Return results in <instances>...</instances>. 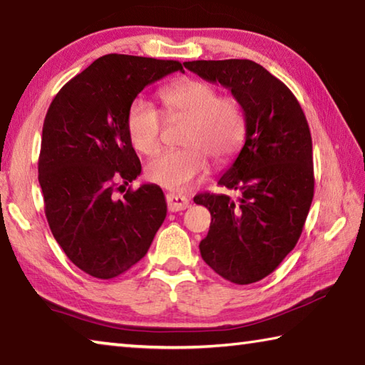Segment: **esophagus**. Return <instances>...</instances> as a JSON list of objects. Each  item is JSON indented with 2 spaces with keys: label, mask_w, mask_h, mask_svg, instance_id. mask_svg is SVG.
I'll return each mask as SVG.
<instances>
[{
  "label": "esophagus",
  "mask_w": 365,
  "mask_h": 365,
  "mask_svg": "<svg viewBox=\"0 0 365 365\" xmlns=\"http://www.w3.org/2000/svg\"><path fill=\"white\" fill-rule=\"evenodd\" d=\"M166 203L170 212H181L189 207V199L182 194H166Z\"/></svg>",
  "instance_id": "obj_1"
}]
</instances>
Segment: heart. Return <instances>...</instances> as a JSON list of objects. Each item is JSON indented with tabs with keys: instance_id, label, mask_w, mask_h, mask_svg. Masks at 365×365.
<instances>
[{
	"instance_id": "1",
	"label": "heart",
	"mask_w": 365,
	"mask_h": 365,
	"mask_svg": "<svg viewBox=\"0 0 365 365\" xmlns=\"http://www.w3.org/2000/svg\"><path fill=\"white\" fill-rule=\"evenodd\" d=\"M168 117H186L184 147L160 152L147 163V178L160 186L179 189L203 176L208 155L222 163L239 150L245 138L244 108L234 98H221L218 89L202 80H182L160 89ZM162 115L144 98H136L126 112V133L144 155L158 149Z\"/></svg>"
}]
</instances>
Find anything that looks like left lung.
Here are the masks:
<instances>
[{
  "label": "left lung",
  "instance_id": "8db88e82",
  "mask_svg": "<svg viewBox=\"0 0 365 365\" xmlns=\"http://www.w3.org/2000/svg\"><path fill=\"white\" fill-rule=\"evenodd\" d=\"M184 67L232 93L245 113V143L218 184L199 194L212 225L200 255L234 284L258 282L295 248L314 195L312 140L302 106L282 81L248 59L192 61Z\"/></svg>",
  "mask_w": 365,
  "mask_h": 365
}]
</instances>
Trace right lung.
Returning <instances> with one entry per match:
<instances>
[{
    "label": "right lung",
    "instance_id": "1",
    "mask_svg": "<svg viewBox=\"0 0 365 365\" xmlns=\"http://www.w3.org/2000/svg\"><path fill=\"white\" fill-rule=\"evenodd\" d=\"M178 70V61L102 56L66 83L48 108L38 160L44 213L63 253L89 276L126 272L145 257L165 221L157 184L128 189L118 200L113 192L140 175L126 133L128 107L145 86Z\"/></svg>",
    "mask_w": 365,
    "mask_h": 365
}]
</instances>
